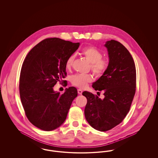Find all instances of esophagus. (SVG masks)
I'll return each instance as SVG.
<instances>
[{
    "label": "esophagus",
    "instance_id": "esophagus-1",
    "mask_svg": "<svg viewBox=\"0 0 158 158\" xmlns=\"http://www.w3.org/2000/svg\"><path fill=\"white\" fill-rule=\"evenodd\" d=\"M82 90H81V89H77V93H78V94H79V95H82Z\"/></svg>",
    "mask_w": 158,
    "mask_h": 158
}]
</instances>
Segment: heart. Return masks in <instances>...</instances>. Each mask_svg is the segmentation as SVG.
<instances>
[{
  "label": "heart",
  "instance_id": "obj_1",
  "mask_svg": "<svg viewBox=\"0 0 158 158\" xmlns=\"http://www.w3.org/2000/svg\"><path fill=\"white\" fill-rule=\"evenodd\" d=\"M81 53L85 59L90 63L91 70L97 77L103 75L109 67V60L102 58V53L94 46H88L83 48ZM75 55L72 54L68 57L66 61V68L70 69L75 60ZM93 77L90 75H75L70 79L72 84L76 87L85 89L88 85L92 82Z\"/></svg>",
  "mask_w": 158,
  "mask_h": 158
}]
</instances>
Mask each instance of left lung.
I'll return each instance as SVG.
<instances>
[{"label":"left lung","mask_w":158,"mask_h":158,"mask_svg":"<svg viewBox=\"0 0 158 158\" xmlns=\"http://www.w3.org/2000/svg\"><path fill=\"white\" fill-rule=\"evenodd\" d=\"M105 46L108 52L109 67L92 85L95 90H103L105 97L101 99L90 92L82 93L87 99L86 120L92 127L101 131L112 129L124 119L130 109L136 87L135 63L127 49L114 40L107 41Z\"/></svg>","instance_id":"obj_1"}]
</instances>
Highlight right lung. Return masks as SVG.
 <instances>
[{
  "label": "right lung",
  "mask_w": 158,
  "mask_h": 158,
  "mask_svg": "<svg viewBox=\"0 0 158 158\" xmlns=\"http://www.w3.org/2000/svg\"><path fill=\"white\" fill-rule=\"evenodd\" d=\"M79 45L58 38H46L34 47L23 61L19 83L21 101L28 120L42 130L60 127L77 96L75 87L60 94L55 92L53 86L57 82L68 85L63 80L67 76L66 61Z\"/></svg>",
  "instance_id": "obj_1"
}]
</instances>
